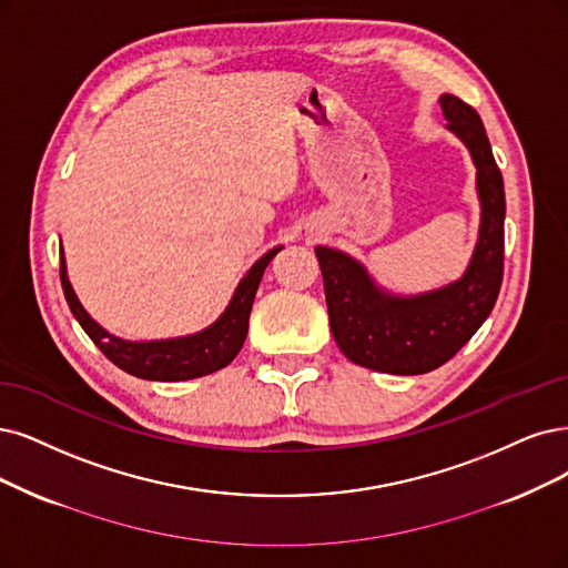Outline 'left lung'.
I'll return each mask as SVG.
<instances>
[{
    "instance_id": "1",
    "label": "left lung",
    "mask_w": 568,
    "mask_h": 568,
    "mask_svg": "<svg viewBox=\"0 0 568 568\" xmlns=\"http://www.w3.org/2000/svg\"><path fill=\"white\" fill-rule=\"evenodd\" d=\"M449 131L468 144L481 203L479 241L466 276L424 297L376 290L344 252L316 247L334 342L348 361L388 374H426L452 361L487 321L503 281V175L479 114L456 95L439 98Z\"/></svg>"
}]
</instances>
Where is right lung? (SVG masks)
I'll return each instance as SVG.
<instances>
[{"label": "right lung", "instance_id": "1", "mask_svg": "<svg viewBox=\"0 0 568 568\" xmlns=\"http://www.w3.org/2000/svg\"><path fill=\"white\" fill-rule=\"evenodd\" d=\"M278 250L281 247L268 250L260 262L252 264L247 276L241 281L234 300H231V304L226 306L222 318L215 325H210L201 334H194V337L171 339V342L131 344V342H121L112 337L110 332H104L79 304L74 290L68 281L62 250H60V283H62V292H65V300L70 304V311L74 313V318L79 321L83 332L93 339V344L104 353V358H110L116 367L138 376V379L184 382V379H196V376L213 374L236 358L245 342L252 302H255L264 268L273 257H276Z\"/></svg>", "mask_w": 568, "mask_h": 568}]
</instances>
